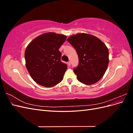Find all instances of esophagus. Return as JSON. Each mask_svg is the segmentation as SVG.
Masks as SVG:
<instances>
[{"label":"esophagus","instance_id":"34e87169","mask_svg":"<svg viewBox=\"0 0 133 133\" xmlns=\"http://www.w3.org/2000/svg\"><path fill=\"white\" fill-rule=\"evenodd\" d=\"M70 65H71V63H70V62H68V66H70Z\"/></svg>","mask_w":133,"mask_h":133}]
</instances>
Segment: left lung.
<instances>
[{
  "label": "left lung",
  "instance_id": "1",
  "mask_svg": "<svg viewBox=\"0 0 133 133\" xmlns=\"http://www.w3.org/2000/svg\"><path fill=\"white\" fill-rule=\"evenodd\" d=\"M67 41L75 48L79 57L78 66L73 70L78 81L85 85L98 82L105 74L109 62L105 44L87 33L73 35Z\"/></svg>",
  "mask_w": 133,
  "mask_h": 133
}]
</instances>
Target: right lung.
<instances>
[{"label": "right lung", "instance_id": "1", "mask_svg": "<svg viewBox=\"0 0 133 133\" xmlns=\"http://www.w3.org/2000/svg\"><path fill=\"white\" fill-rule=\"evenodd\" d=\"M66 36L53 32L44 33L33 39L25 51L26 69L31 78L45 87L62 82L68 66L60 60L59 48Z\"/></svg>", "mask_w": 133, "mask_h": 133}]
</instances>
